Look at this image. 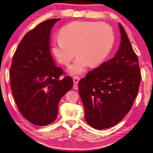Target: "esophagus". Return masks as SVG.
<instances>
[{
	"instance_id": "34e87169",
	"label": "esophagus",
	"mask_w": 153,
	"mask_h": 153,
	"mask_svg": "<svg viewBox=\"0 0 153 153\" xmlns=\"http://www.w3.org/2000/svg\"><path fill=\"white\" fill-rule=\"evenodd\" d=\"M79 80H80V78H79V76H74V77H73V81H74V85H76L78 84V82H79Z\"/></svg>"
}]
</instances>
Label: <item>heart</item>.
Returning a JSON list of instances; mask_svg holds the SVG:
<instances>
[{
	"label": "heart",
	"instance_id": "heart-1",
	"mask_svg": "<svg viewBox=\"0 0 153 153\" xmlns=\"http://www.w3.org/2000/svg\"><path fill=\"white\" fill-rule=\"evenodd\" d=\"M53 42V51L60 63L68 66L75 54L79 56L69 68L70 73H82L87 64L96 66L104 61L114 43V32L104 22L76 21L62 27Z\"/></svg>",
	"mask_w": 153,
	"mask_h": 153
}]
</instances>
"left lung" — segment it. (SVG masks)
<instances>
[{
  "mask_svg": "<svg viewBox=\"0 0 153 153\" xmlns=\"http://www.w3.org/2000/svg\"><path fill=\"white\" fill-rule=\"evenodd\" d=\"M115 56L87 72L79 82L85 120L96 129L111 127L128 113L138 93L142 76L138 58L123 27Z\"/></svg>",
  "mask_w": 153,
  "mask_h": 153,
  "instance_id": "8db88e82",
  "label": "left lung"
}]
</instances>
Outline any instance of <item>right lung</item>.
Masks as SVG:
<instances>
[{
	"label": "right lung",
	"instance_id": "obj_1",
	"mask_svg": "<svg viewBox=\"0 0 153 153\" xmlns=\"http://www.w3.org/2000/svg\"><path fill=\"white\" fill-rule=\"evenodd\" d=\"M60 19L41 22L19 42L10 68L11 88L20 113L31 123L45 126L56 119L60 99L73 86L55 65L49 49L51 27Z\"/></svg>",
	"mask_w": 153,
	"mask_h": 153
}]
</instances>
